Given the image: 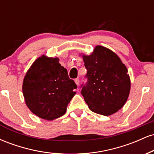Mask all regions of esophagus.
<instances>
[{"label": "esophagus", "instance_id": "34e87169", "mask_svg": "<svg viewBox=\"0 0 154 154\" xmlns=\"http://www.w3.org/2000/svg\"><path fill=\"white\" fill-rule=\"evenodd\" d=\"M75 84L77 85V87H78V86L79 85V79H75Z\"/></svg>", "mask_w": 154, "mask_h": 154}]
</instances>
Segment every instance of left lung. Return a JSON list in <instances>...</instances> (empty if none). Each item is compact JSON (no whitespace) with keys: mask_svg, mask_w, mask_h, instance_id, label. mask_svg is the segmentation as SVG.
Returning a JSON list of instances; mask_svg holds the SVG:
<instances>
[{"mask_svg":"<svg viewBox=\"0 0 154 154\" xmlns=\"http://www.w3.org/2000/svg\"><path fill=\"white\" fill-rule=\"evenodd\" d=\"M82 57L88 70V82L81 93L90 110L103 116L117 112L130 92L126 66L115 53L101 45H96L91 55L82 54Z\"/></svg>","mask_w":154,"mask_h":154,"instance_id":"8db88e82","label":"left lung"}]
</instances>
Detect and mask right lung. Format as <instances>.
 <instances>
[{
    "label": "right lung",
    "mask_w": 154,
    "mask_h": 154,
    "mask_svg": "<svg viewBox=\"0 0 154 154\" xmlns=\"http://www.w3.org/2000/svg\"><path fill=\"white\" fill-rule=\"evenodd\" d=\"M77 85L57 57L42 55L24 77L22 92L26 106L41 119L51 121L66 113V107L76 94Z\"/></svg>",
    "instance_id": "1"
}]
</instances>
